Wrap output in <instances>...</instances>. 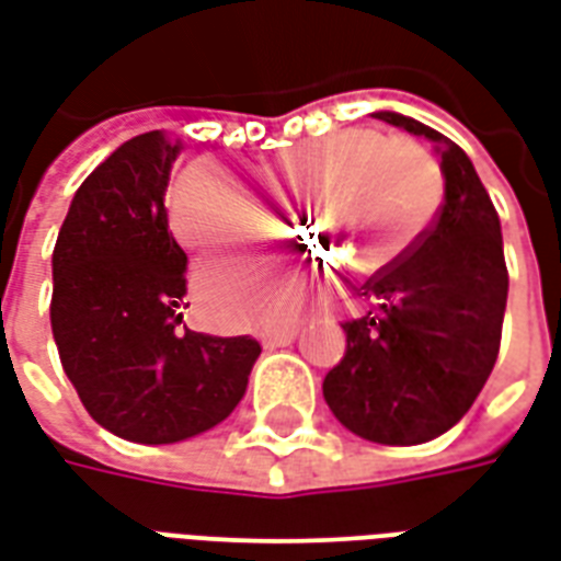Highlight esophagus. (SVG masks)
I'll return each instance as SVG.
<instances>
[{
  "label": "esophagus",
  "instance_id": "34e87169",
  "mask_svg": "<svg viewBox=\"0 0 561 561\" xmlns=\"http://www.w3.org/2000/svg\"><path fill=\"white\" fill-rule=\"evenodd\" d=\"M297 333H300V328H294V324H288V328L264 330V333H261V342H264L267 348H279V345H291V342L297 340Z\"/></svg>",
  "mask_w": 561,
  "mask_h": 561
}]
</instances>
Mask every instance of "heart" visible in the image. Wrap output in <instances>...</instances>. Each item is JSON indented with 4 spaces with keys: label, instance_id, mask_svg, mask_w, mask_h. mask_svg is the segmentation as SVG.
<instances>
[{
    "label": "heart",
    "instance_id": "obj_1",
    "mask_svg": "<svg viewBox=\"0 0 561 561\" xmlns=\"http://www.w3.org/2000/svg\"><path fill=\"white\" fill-rule=\"evenodd\" d=\"M336 158L341 161L333 176H341L318 204V228L328 233L324 243L360 273L385 270L433 219L442 201L438 161L412 138L354 128L285 149L273 161V176L285 188L300 192ZM300 197L304 207H312L318 188H306ZM171 225L188 252L209 257L249 243L257 228V209L221 168L195 161L173 183ZM201 294L221 316H245V300L221 264L201 273Z\"/></svg>",
    "mask_w": 561,
    "mask_h": 561
}]
</instances>
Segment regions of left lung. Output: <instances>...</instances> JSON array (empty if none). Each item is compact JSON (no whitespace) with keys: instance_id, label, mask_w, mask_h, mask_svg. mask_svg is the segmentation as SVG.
Masks as SVG:
<instances>
[{"instance_id":"8db88e82","label":"left lung","mask_w":561,"mask_h":561,"mask_svg":"<svg viewBox=\"0 0 561 561\" xmlns=\"http://www.w3.org/2000/svg\"><path fill=\"white\" fill-rule=\"evenodd\" d=\"M378 119L430 138L442 156L445 201L393 264L360 285L345 357L324 376L336 421L378 445H421L469 412L499 357L507 304L502 225L474 164L412 116Z\"/></svg>"}]
</instances>
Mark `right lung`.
<instances>
[{"label": "right lung", "instance_id": "right-lung-1", "mask_svg": "<svg viewBox=\"0 0 561 561\" xmlns=\"http://www.w3.org/2000/svg\"><path fill=\"white\" fill-rule=\"evenodd\" d=\"M180 144L147 131L83 180L54 249L59 360L92 421L138 445H173L243 400L261 345L183 324L188 257L164 192Z\"/></svg>", "mask_w": 561, "mask_h": 561}]
</instances>
